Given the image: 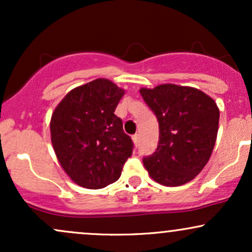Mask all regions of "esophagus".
I'll list each match as a JSON object with an SVG mask.
<instances>
[{"mask_svg":"<svg viewBox=\"0 0 252 252\" xmlns=\"http://www.w3.org/2000/svg\"><path fill=\"white\" fill-rule=\"evenodd\" d=\"M132 142H134V144L136 147L138 146V143H140V135L138 134H135L134 136H132Z\"/></svg>","mask_w":252,"mask_h":252,"instance_id":"esophagus-1","label":"esophagus"}]
</instances>
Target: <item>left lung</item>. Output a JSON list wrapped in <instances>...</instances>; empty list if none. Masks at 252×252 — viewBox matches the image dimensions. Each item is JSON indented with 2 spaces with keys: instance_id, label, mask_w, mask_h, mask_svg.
I'll return each mask as SVG.
<instances>
[{
  "instance_id": "8db88e82",
  "label": "left lung",
  "mask_w": 252,
  "mask_h": 252,
  "mask_svg": "<svg viewBox=\"0 0 252 252\" xmlns=\"http://www.w3.org/2000/svg\"><path fill=\"white\" fill-rule=\"evenodd\" d=\"M158 121V146L143 158L150 178L163 186L185 185L209 162L215 148L219 109L195 88L162 84L140 90Z\"/></svg>"
}]
</instances>
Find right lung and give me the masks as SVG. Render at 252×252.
<instances>
[{
    "mask_svg": "<svg viewBox=\"0 0 252 252\" xmlns=\"http://www.w3.org/2000/svg\"><path fill=\"white\" fill-rule=\"evenodd\" d=\"M124 90L98 78L71 90L54 109L51 140L60 166L77 185L98 189L117 181L132 141L114 114Z\"/></svg>",
    "mask_w": 252,
    "mask_h": 252,
    "instance_id": "obj_1",
    "label": "right lung"
}]
</instances>
